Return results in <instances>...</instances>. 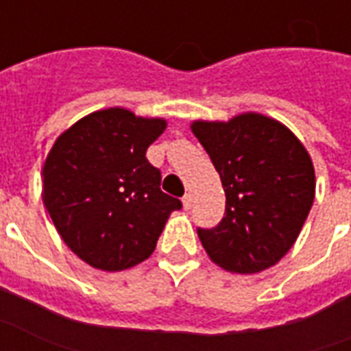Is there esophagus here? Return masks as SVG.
Masks as SVG:
<instances>
[{
	"mask_svg": "<svg viewBox=\"0 0 351 351\" xmlns=\"http://www.w3.org/2000/svg\"><path fill=\"white\" fill-rule=\"evenodd\" d=\"M183 207H185V209H191V207H193V194H185V196H183Z\"/></svg>",
	"mask_w": 351,
	"mask_h": 351,
	"instance_id": "1",
	"label": "esophagus"
}]
</instances>
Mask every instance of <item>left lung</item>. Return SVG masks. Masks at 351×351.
Returning a JSON list of instances; mask_svg holds the SVG:
<instances>
[{"label": "left lung", "instance_id": "left-lung-1", "mask_svg": "<svg viewBox=\"0 0 351 351\" xmlns=\"http://www.w3.org/2000/svg\"><path fill=\"white\" fill-rule=\"evenodd\" d=\"M194 136L219 172L226 209L215 228H198L207 256L232 273H260L293 247L311 211V155L282 123L262 114L194 121Z\"/></svg>", "mask_w": 351, "mask_h": 351}]
</instances>
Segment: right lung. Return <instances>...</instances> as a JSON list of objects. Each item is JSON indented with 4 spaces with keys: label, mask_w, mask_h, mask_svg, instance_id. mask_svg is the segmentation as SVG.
Returning a JSON list of instances; mask_svg holds the SVG:
<instances>
[{
    "label": "right lung",
    "mask_w": 351,
    "mask_h": 351,
    "mask_svg": "<svg viewBox=\"0 0 351 351\" xmlns=\"http://www.w3.org/2000/svg\"><path fill=\"white\" fill-rule=\"evenodd\" d=\"M165 119L106 108L61 134L43 168V202L61 239L102 271H123L151 256L181 202L160 191V170L145 151Z\"/></svg>",
    "instance_id": "add662e5"
}]
</instances>
